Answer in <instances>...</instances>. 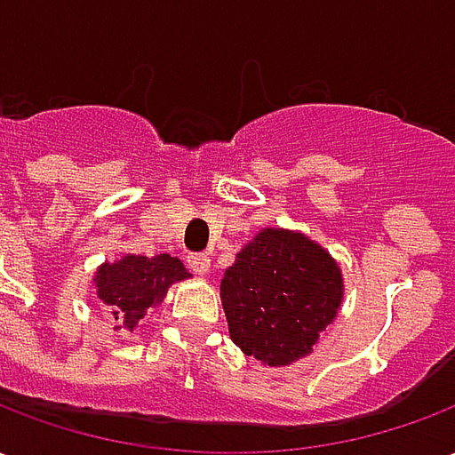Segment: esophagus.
Masks as SVG:
<instances>
[{
  "instance_id": "obj_1",
  "label": "esophagus",
  "mask_w": 455,
  "mask_h": 455,
  "mask_svg": "<svg viewBox=\"0 0 455 455\" xmlns=\"http://www.w3.org/2000/svg\"><path fill=\"white\" fill-rule=\"evenodd\" d=\"M188 266L195 275L204 277L209 273V267H212V260H209V256H204V253H192V256L188 258Z\"/></svg>"
}]
</instances>
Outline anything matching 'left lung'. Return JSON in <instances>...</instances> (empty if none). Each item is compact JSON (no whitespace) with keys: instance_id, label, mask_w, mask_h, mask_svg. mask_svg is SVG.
<instances>
[{"instance_id":"8db88e82","label":"left lung","mask_w":455,"mask_h":455,"mask_svg":"<svg viewBox=\"0 0 455 455\" xmlns=\"http://www.w3.org/2000/svg\"><path fill=\"white\" fill-rule=\"evenodd\" d=\"M231 341L270 368L315 351L343 302L341 266L299 231L266 227L221 277Z\"/></svg>"}]
</instances>
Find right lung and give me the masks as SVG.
<instances>
[{
	"instance_id": "add662e5",
	"label": "right lung",
	"mask_w": 455,
	"mask_h": 455,
	"mask_svg": "<svg viewBox=\"0 0 455 455\" xmlns=\"http://www.w3.org/2000/svg\"><path fill=\"white\" fill-rule=\"evenodd\" d=\"M189 277L192 275L182 266V260L170 253L153 258L124 253L94 270L92 285L107 312L112 315L114 329L133 334L140 329V319L146 312L165 299L168 287Z\"/></svg>"
}]
</instances>
